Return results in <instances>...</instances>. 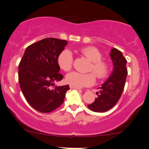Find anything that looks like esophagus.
<instances>
[{
	"mask_svg": "<svg viewBox=\"0 0 149 149\" xmlns=\"http://www.w3.org/2000/svg\"><path fill=\"white\" fill-rule=\"evenodd\" d=\"M70 88H74V89H78V90H81V89L80 88H78V87L71 86V85H70Z\"/></svg>",
	"mask_w": 149,
	"mask_h": 149,
	"instance_id": "esophagus-1",
	"label": "esophagus"
}]
</instances>
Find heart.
I'll use <instances>...</instances> for the list:
<instances>
[{
  "label": "heart",
  "mask_w": 149,
  "mask_h": 149,
  "mask_svg": "<svg viewBox=\"0 0 149 149\" xmlns=\"http://www.w3.org/2000/svg\"><path fill=\"white\" fill-rule=\"evenodd\" d=\"M80 52L91 61L88 71L92 73H81L73 71L66 76V81L71 86L76 87H85L94 84L95 76L98 79L106 78L108 73V65L106 61L102 60V55L95 47H85L80 49ZM57 64L65 71L71 70L73 64V56L69 49H65L61 51L57 57Z\"/></svg>",
  "instance_id": "obj_1"
}]
</instances>
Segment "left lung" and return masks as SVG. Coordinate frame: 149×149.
I'll return each mask as SVG.
<instances>
[{"instance_id": "left-lung-1", "label": "left lung", "mask_w": 149, "mask_h": 149, "mask_svg": "<svg viewBox=\"0 0 149 149\" xmlns=\"http://www.w3.org/2000/svg\"><path fill=\"white\" fill-rule=\"evenodd\" d=\"M114 69L109 78L100 87L98 97L94 102L88 105V108L94 112H104L114 107L121 96L125 84L127 69V60L122 52L116 48L111 49Z\"/></svg>"}]
</instances>
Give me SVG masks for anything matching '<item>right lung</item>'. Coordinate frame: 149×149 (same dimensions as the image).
Returning <instances> with one entry per match:
<instances>
[{
  "label": "right lung",
  "instance_id": "obj_1",
  "mask_svg": "<svg viewBox=\"0 0 149 149\" xmlns=\"http://www.w3.org/2000/svg\"><path fill=\"white\" fill-rule=\"evenodd\" d=\"M67 44L66 40L45 38L30 45L19 64V86L28 103L43 113L52 112L64 102L69 85L57 86L63 78L57 57Z\"/></svg>",
  "mask_w": 149,
  "mask_h": 149
}]
</instances>
